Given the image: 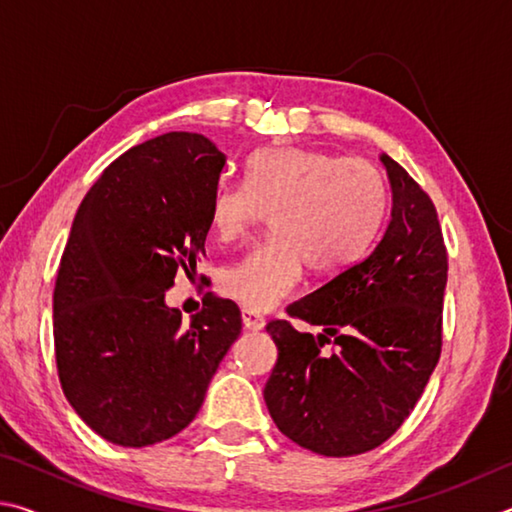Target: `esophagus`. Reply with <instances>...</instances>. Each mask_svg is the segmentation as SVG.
Returning a JSON list of instances; mask_svg holds the SVG:
<instances>
[{
    "label": "esophagus",
    "instance_id": "1",
    "mask_svg": "<svg viewBox=\"0 0 512 512\" xmlns=\"http://www.w3.org/2000/svg\"><path fill=\"white\" fill-rule=\"evenodd\" d=\"M241 320H244V327L246 329H253V332H257V329H262L264 327V316H259V314H255V311H248V309H244L241 311Z\"/></svg>",
    "mask_w": 512,
    "mask_h": 512
}]
</instances>
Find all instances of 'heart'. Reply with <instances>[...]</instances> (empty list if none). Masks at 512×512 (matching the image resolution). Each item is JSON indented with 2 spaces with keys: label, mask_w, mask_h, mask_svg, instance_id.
Instances as JSON below:
<instances>
[{
  "label": "heart",
  "mask_w": 512,
  "mask_h": 512,
  "mask_svg": "<svg viewBox=\"0 0 512 512\" xmlns=\"http://www.w3.org/2000/svg\"><path fill=\"white\" fill-rule=\"evenodd\" d=\"M386 203V180L370 160L298 146L253 153L244 185L216 187L207 214L223 244L244 237L264 214L273 235L225 268L223 296L268 311L300 287L307 264L318 273L352 266L375 241Z\"/></svg>",
  "instance_id": "1"
}]
</instances>
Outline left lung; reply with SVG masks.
Listing matches in <instances>:
<instances>
[{
	"label": "left lung",
	"mask_w": 512,
	"mask_h": 512,
	"mask_svg": "<svg viewBox=\"0 0 512 512\" xmlns=\"http://www.w3.org/2000/svg\"><path fill=\"white\" fill-rule=\"evenodd\" d=\"M393 189L391 223L370 253L287 307L323 325L302 334L275 318L277 361L264 400L284 436L323 456L386 443L409 418L443 350L447 248L429 194L381 155ZM332 344V351L324 345Z\"/></svg>",
	"instance_id": "obj_1"
}]
</instances>
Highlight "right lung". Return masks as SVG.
Wrapping results in <instances>:
<instances>
[{
    "instance_id": "right-lung-1",
    "label": "right lung",
    "mask_w": 512,
    "mask_h": 512,
    "mask_svg": "<svg viewBox=\"0 0 512 512\" xmlns=\"http://www.w3.org/2000/svg\"><path fill=\"white\" fill-rule=\"evenodd\" d=\"M225 155L203 135L167 133L103 169L83 198L54 287L63 393L92 431L121 447L162 443L196 418L241 334L237 302L203 296L192 323L164 305L196 271Z\"/></svg>"
}]
</instances>
